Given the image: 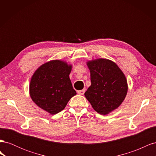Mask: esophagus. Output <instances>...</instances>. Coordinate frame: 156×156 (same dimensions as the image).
<instances>
[{"label":"esophagus","instance_id":"34e87169","mask_svg":"<svg viewBox=\"0 0 156 156\" xmlns=\"http://www.w3.org/2000/svg\"><path fill=\"white\" fill-rule=\"evenodd\" d=\"M84 92H85V90L83 89V90H77V94H80V95H83Z\"/></svg>","mask_w":156,"mask_h":156}]
</instances>
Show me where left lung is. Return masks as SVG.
<instances>
[{"label": "left lung", "mask_w": 156, "mask_h": 156, "mask_svg": "<svg viewBox=\"0 0 156 156\" xmlns=\"http://www.w3.org/2000/svg\"><path fill=\"white\" fill-rule=\"evenodd\" d=\"M91 85L84 93L92 108L106 115L119 107L127 95L128 85L124 73L113 61L106 58L88 60Z\"/></svg>", "instance_id": "obj_1"}]
</instances>
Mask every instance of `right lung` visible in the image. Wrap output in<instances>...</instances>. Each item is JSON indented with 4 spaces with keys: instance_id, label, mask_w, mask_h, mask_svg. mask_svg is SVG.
I'll return each instance as SVG.
<instances>
[{
    "instance_id": "right-lung-1",
    "label": "right lung",
    "mask_w": 156,
    "mask_h": 156,
    "mask_svg": "<svg viewBox=\"0 0 156 156\" xmlns=\"http://www.w3.org/2000/svg\"><path fill=\"white\" fill-rule=\"evenodd\" d=\"M72 65L64 60H52L32 75L29 94L35 104L51 115L62 111L77 94L69 79Z\"/></svg>"
}]
</instances>
